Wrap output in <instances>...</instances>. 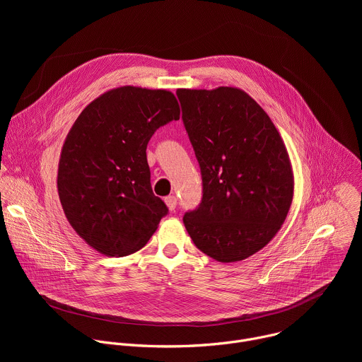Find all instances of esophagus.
Returning a JSON list of instances; mask_svg holds the SVG:
<instances>
[{"label":"esophagus","mask_w":362,"mask_h":362,"mask_svg":"<svg viewBox=\"0 0 362 362\" xmlns=\"http://www.w3.org/2000/svg\"><path fill=\"white\" fill-rule=\"evenodd\" d=\"M165 203H166V206L169 208V211H175L177 199L175 196H168V197H165Z\"/></svg>","instance_id":"esophagus-1"}]
</instances>
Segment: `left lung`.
I'll return each instance as SVG.
<instances>
[{
	"label": "left lung",
	"mask_w": 362,
	"mask_h": 362,
	"mask_svg": "<svg viewBox=\"0 0 362 362\" xmlns=\"http://www.w3.org/2000/svg\"><path fill=\"white\" fill-rule=\"evenodd\" d=\"M176 94L203 182L202 203L185 215V228L215 261H243L274 239L291 209L286 146L267 112L238 87Z\"/></svg>",
	"instance_id": "left-lung-1"
}]
</instances>
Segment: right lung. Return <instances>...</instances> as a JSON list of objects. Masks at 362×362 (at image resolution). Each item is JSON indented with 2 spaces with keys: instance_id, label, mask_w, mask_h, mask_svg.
Segmentation results:
<instances>
[{
  "instance_id": "obj_1",
  "label": "right lung",
  "mask_w": 362,
  "mask_h": 362,
  "mask_svg": "<svg viewBox=\"0 0 362 362\" xmlns=\"http://www.w3.org/2000/svg\"><path fill=\"white\" fill-rule=\"evenodd\" d=\"M179 117L172 91L123 86L94 98L71 126L59 162V197L71 228L101 255L137 252L168 214L151 190L146 147Z\"/></svg>"
}]
</instances>
